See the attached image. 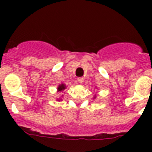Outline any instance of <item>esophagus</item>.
<instances>
[{
  "label": "esophagus",
  "mask_w": 152,
  "mask_h": 152,
  "mask_svg": "<svg viewBox=\"0 0 152 152\" xmlns=\"http://www.w3.org/2000/svg\"><path fill=\"white\" fill-rule=\"evenodd\" d=\"M83 80H84L83 77H78V79H77V80H78L79 83H83Z\"/></svg>",
  "instance_id": "obj_1"
}]
</instances>
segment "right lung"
I'll list each match as a JSON object with an SVG mask.
<instances>
[{
  "mask_svg": "<svg viewBox=\"0 0 152 152\" xmlns=\"http://www.w3.org/2000/svg\"><path fill=\"white\" fill-rule=\"evenodd\" d=\"M57 89H58V91H63L65 89V85H64V84H61V85H59V87H58V88H57Z\"/></svg>",
  "mask_w": 152,
  "mask_h": 152,
  "instance_id": "1",
  "label": "right lung"
}]
</instances>
